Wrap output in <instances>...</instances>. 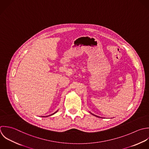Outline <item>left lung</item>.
Here are the masks:
<instances>
[{
    "label": "left lung",
    "mask_w": 149,
    "mask_h": 149,
    "mask_svg": "<svg viewBox=\"0 0 149 149\" xmlns=\"http://www.w3.org/2000/svg\"><path fill=\"white\" fill-rule=\"evenodd\" d=\"M89 113H90L91 114H92L91 112H89ZM92 114V115H93V116H96V117H99V116H96V115H94L93 114Z\"/></svg>",
    "instance_id": "8db88e82"
}]
</instances>
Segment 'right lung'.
<instances>
[{
	"label": "right lung",
	"mask_w": 149,
	"mask_h": 149,
	"mask_svg": "<svg viewBox=\"0 0 149 149\" xmlns=\"http://www.w3.org/2000/svg\"><path fill=\"white\" fill-rule=\"evenodd\" d=\"M57 111H58V110H57V111H56V112H55V113H53V114H51V115H50V116H52V115H53V114H55V113H57ZM46 117H47V116H46Z\"/></svg>",
	"instance_id": "right-lung-1"
}]
</instances>
